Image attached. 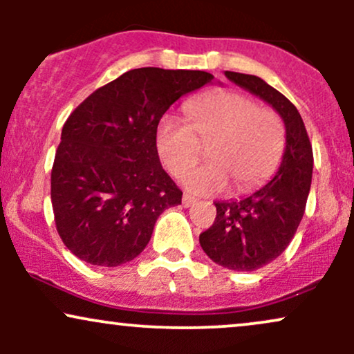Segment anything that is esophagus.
Here are the masks:
<instances>
[{"mask_svg":"<svg viewBox=\"0 0 354 354\" xmlns=\"http://www.w3.org/2000/svg\"><path fill=\"white\" fill-rule=\"evenodd\" d=\"M181 203H183V206H185V208H188V206L196 203V198L191 196V194H183V201Z\"/></svg>","mask_w":354,"mask_h":354,"instance_id":"1","label":"esophagus"}]
</instances>
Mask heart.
Segmentation results:
<instances>
[{
    "mask_svg": "<svg viewBox=\"0 0 354 354\" xmlns=\"http://www.w3.org/2000/svg\"><path fill=\"white\" fill-rule=\"evenodd\" d=\"M189 124L165 118L156 149L165 168L181 178L197 162L202 146L210 161L186 174L194 193H216L233 183L238 191L258 185L274 169L284 148V126L273 109L238 91H216L186 104Z\"/></svg>",
    "mask_w": 354,
    "mask_h": 354,
    "instance_id": "1",
    "label": "heart"
}]
</instances>
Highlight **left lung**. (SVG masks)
<instances>
[{
	"mask_svg": "<svg viewBox=\"0 0 354 354\" xmlns=\"http://www.w3.org/2000/svg\"><path fill=\"white\" fill-rule=\"evenodd\" d=\"M225 75L270 103L286 128V149L274 176L243 200L214 203V223L200 234L203 251L214 263L254 271L286 250L301 223L311 186L313 148L301 115L286 96L258 76Z\"/></svg>",
	"mask_w": 354,
	"mask_h": 354,
	"instance_id": "obj_1",
	"label": "left lung"
}]
</instances>
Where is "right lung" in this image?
<instances>
[{
  "label": "right lung",
  "instance_id": "obj_1",
  "mask_svg": "<svg viewBox=\"0 0 354 354\" xmlns=\"http://www.w3.org/2000/svg\"><path fill=\"white\" fill-rule=\"evenodd\" d=\"M213 80L206 71L138 68L93 91L68 116L51 169V203L64 246L96 266L135 259L183 191L156 149L176 100Z\"/></svg>",
  "mask_w": 354,
  "mask_h": 354
}]
</instances>
